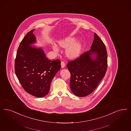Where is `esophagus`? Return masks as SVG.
<instances>
[{
    "instance_id": "esophagus-1",
    "label": "esophagus",
    "mask_w": 131,
    "mask_h": 131,
    "mask_svg": "<svg viewBox=\"0 0 131 131\" xmlns=\"http://www.w3.org/2000/svg\"><path fill=\"white\" fill-rule=\"evenodd\" d=\"M61 66L62 68H64V67L65 66V63H64L63 61H61Z\"/></svg>"
}]
</instances>
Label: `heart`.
Listing matches in <instances>:
<instances>
[{"mask_svg": "<svg viewBox=\"0 0 131 131\" xmlns=\"http://www.w3.org/2000/svg\"><path fill=\"white\" fill-rule=\"evenodd\" d=\"M77 37H68L58 41V44L61 47L66 48L65 53L66 56L70 59H75L79 57L80 54L83 47L82 43L80 41H77ZM53 50L58 52V49L57 46L53 45L52 46Z\"/></svg>", "mask_w": 131, "mask_h": 131, "instance_id": "b5f03b06", "label": "heart"}]
</instances>
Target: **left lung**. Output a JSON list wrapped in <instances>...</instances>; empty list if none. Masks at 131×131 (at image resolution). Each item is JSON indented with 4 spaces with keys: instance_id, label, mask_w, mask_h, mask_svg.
Masks as SVG:
<instances>
[{
    "instance_id": "left-lung-1",
    "label": "left lung",
    "mask_w": 131,
    "mask_h": 131,
    "mask_svg": "<svg viewBox=\"0 0 131 131\" xmlns=\"http://www.w3.org/2000/svg\"><path fill=\"white\" fill-rule=\"evenodd\" d=\"M88 51L67 65L71 74L70 88L73 94L84 97L91 94L104 77L107 68V53L104 43L94 32Z\"/></svg>"
}]
</instances>
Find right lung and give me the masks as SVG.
Returning a JSON list of instances; mask_svg holds the SVG:
<instances>
[{"label":"right lung","instance_id":"1","mask_svg":"<svg viewBox=\"0 0 131 131\" xmlns=\"http://www.w3.org/2000/svg\"><path fill=\"white\" fill-rule=\"evenodd\" d=\"M34 29L28 32L18 48L15 64L16 77L28 93L42 97L49 93L51 83L61 68L59 59L49 60L41 47L34 45Z\"/></svg>","mask_w":131,"mask_h":131}]
</instances>
